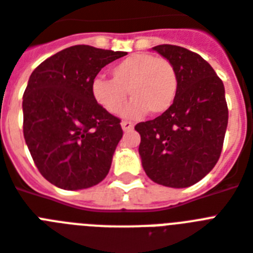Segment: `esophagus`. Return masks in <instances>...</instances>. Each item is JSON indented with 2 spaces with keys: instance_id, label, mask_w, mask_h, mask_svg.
Returning <instances> with one entry per match:
<instances>
[{
  "instance_id": "esophagus-1",
  "label": "esophagus",
  "mask_w": 253,
  "mask_h": 253,
  "mask_svg": "<svg viewBox=\"0 0 253 253\" xmlns=\"http://www.w3.org/2000/svg\"><path fill=\"white\" fill-rule=\"evenodd\" d=\"M121 126H122L123 131H130V130H132V128H134V123L128 122V121H122Z\"/></svg>"
}]
</instances>
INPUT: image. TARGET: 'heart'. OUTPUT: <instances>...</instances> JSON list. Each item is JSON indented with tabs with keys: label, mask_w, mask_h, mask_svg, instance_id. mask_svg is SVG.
<instances>
[{
	"label": "heart",
	"mask_w": 253,
	"mask_h": 253,
	"mask_svg": "<svg viewBox=\"0 0 253 253\" xmlns=\"http://www.w3.org/2000/svg\"><path fill=\"white\" fill-rule=\"evenodd\" d=\"M111 80L95 77L91 95L110 114L121 111L127 99L131 102L123 111L127 118H140L150 111L160 115L170 109L178 91V76L174 65L166 57L151 53H131L110 68Z\"/></svg>",
	"instance_id": "b5f03b06"
}]
</instances>
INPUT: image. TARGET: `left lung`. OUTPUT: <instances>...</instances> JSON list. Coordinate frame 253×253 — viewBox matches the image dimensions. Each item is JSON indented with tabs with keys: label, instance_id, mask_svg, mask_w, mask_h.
<instances>
[{
	"label": "left lung",
	"instance_id": "obj_1",
	"mask_svg": "<svg viewBox=\"0 0 253 253\" xmlns=\"http://www.w3.org/2000/svg\"><path fill=\"white\" fill-rule=\"evenodd\" d=\"M152 49L174 65L178 91L168 111L135 126L139 155L154 182L188 188L215 167L222 152L228 122L223 83L198 53L172 44Z\"/></svg>",
	"mask_w": 253,
	"mask_h": 253
}]
</instances>
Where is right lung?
<instances>
[{
    "label": "right lung",
    "instance_id": "obj_1",
    "mask_svg": "<svg viewBox=\"0 0 253 253\" xmlns=\"http://www.w3.org/2000/svg\"><path fill=\"white\" fill-rule=\"evenodd\" d=\"M127 55L79 44L39 64L23 93V136L38 170L57 188L79 190L105 178L123 131L91 95L101 69Z\"/></svg>",
    "mask_w": 253,
    "mask_h": 253
}]
</instances>
